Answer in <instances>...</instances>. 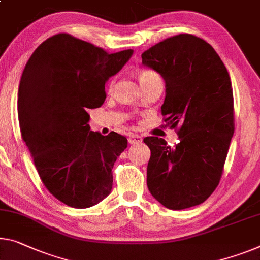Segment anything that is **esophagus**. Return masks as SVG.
<instances>
[{
	"label": "esophagus",
	"instance_id": "1",
	"mask_svg": "<svg viewBox=\"0 0 260 260\" xmlns=\"http://www.w3.org/2000/svg\"><path fill=\"white\" fill-rule=\"evenodd\" d=\"M142 141H143V138L141 137V136L134 135V134H131L129 136V138H127V142H129L130 144H139V143H142Z\"/></svg>",
	"mask_w": 260,
	"mask_h": 260
}]
</instances>
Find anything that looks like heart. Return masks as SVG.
Masks as SVG:
<instances>
[{"label":"heart","instance_id":"1","mask_svg":"<svg viewBox=\"0 0 260 260\" xmlns=\"http://www.w3.org/2000/svg\"><path fill=\"white\" fill-rule=\"evenodd\" d=\"M154 78H159V75L151 70H141L138 72V80L141 85H144V83Z\"/></svg>","mask_w":260,"mask_h":260}]
</instances>
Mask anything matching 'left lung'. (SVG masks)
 Segmentation results:
<instances>
[{"instance_id":"8db88e82","label":"left lung","mask_w":260,"mask_h":260,"mask_svg":"<svg viewBox=\"0 0 260 260\" xmlns=\"http://www.w3.org/2000/svg\"><path fill=\"white\" fill-rule=\"evenodd\" d=\"M142 62L165 80L161 114L180 139L175 147L162 138L144 139L151 150L147 187L169 209L198 206L221 180L235 131L229 73L210 44L188 34L155 44Z\"/></svg>"}]
</instances>
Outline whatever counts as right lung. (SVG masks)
Returning a JSON list of instances; mask_svg holds the SVG:
<instances>
[{
  "label": "right lung",
  "mask_w": 260,
  "mask_h": 260,
  "mask_svg": "<svg viewBox=\"0 0 260 260\" xmlns=\"http://www.w3.org/2000/svg\"><path fill=\"white\" fill-rule=\"evenodd\" d=\"M134 51L108 53L69 34L43 42L24 67L17 111L22 139L44 186L65 205L89 208L113 188L124 136L90 131L87 109L103 105L105 86Z\"/></svg>",
  "instance_id": "add662e5"
}]
</instances>
